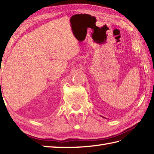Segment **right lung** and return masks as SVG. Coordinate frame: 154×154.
I'll use <instances>...</instances> for the list:
<instances>
[{"label":"right lung","instance_id":"right-lung-1","mask_svg":"<svg viewBox=\"0 0 154 154\" xmlns=\"http://www.w3.org/2000/svg\"><path fill=\"white\" fill-rule=\"evenodd\" d=\"M0 84H1V83H0Z\"/></svg>","mask_w":154,"mask_h":154}]
</instances>
